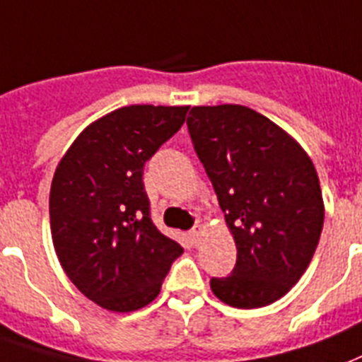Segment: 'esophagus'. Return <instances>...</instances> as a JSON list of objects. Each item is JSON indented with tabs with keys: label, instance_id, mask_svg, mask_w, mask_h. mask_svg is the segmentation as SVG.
Returning <instances> with one entry per match:
<instances>
[{
	"label": "esophagus",
	"instance_id": "34e87169",
	"mask_svg": "<svg viewBox=\"0 0 362 362\" xmlns=\"http://www.w3.org/2000/svg\"><path fill=\"white\" fill-rule=\"evenodd\" d=\"M202 232H204V228H202L201 225H195V227H193V230H191V240H193L195 243H199V240H201V236H202Z\"/></svg>",
	"mask_w": 362,
	"mask_h": 362
}]
</instances>
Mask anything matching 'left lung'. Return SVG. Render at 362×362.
Returning <instances> with one entry per match:
<instances>
[{
  "label": "left lung",
  "instance_id": "obj_1",
  "mask_svg": "<svg viewBox=\"0 0 362 362\" xmlns=\"http://www.w3.org/2000/svg\"><path fill=\"white\" fill-rule=\"evenodd\" d=\"M189 115L191 141L238 249L232 275L211 279V292L236 308L275 303L301 279L324 227L313 160L245 105H195Z\"/></svg>",
  "mask_w": 362,
  "mask_h": 362
}]
</instances>
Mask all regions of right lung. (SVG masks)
Here are the masks:
<instances>
[{"instance_id":"obj_1","label":"right lung","mask_w":362,"mask_h":362,"mask_svg":"<svg viewBox=\"0 0 362 362\" xmlns=\"http://www.w3.org/2000/svg\"><path fill=\"white\" fill-rule=\"evenodd\" d=\"M189 105H126L90 122L55 169L49 227L64 273L113 313L152 303L184 249L151 219L143 167Z\"/></svg>"}]
</instances>
